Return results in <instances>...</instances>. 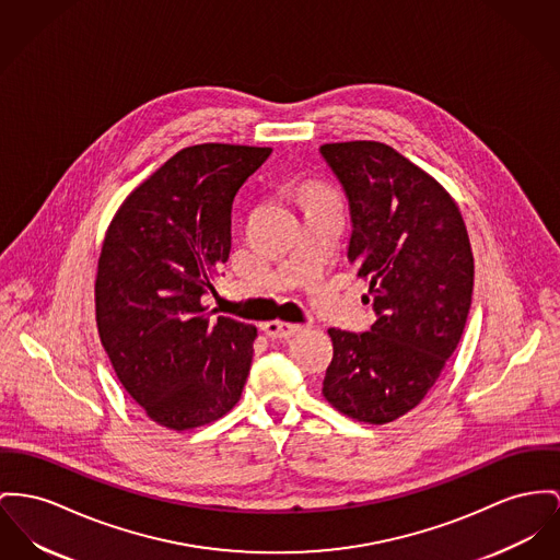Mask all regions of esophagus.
Masks as SVG:
<instances>
[{"label":"esophagus","mask_w":560,"mask_h":560,"mask_svg":"<svg viewBox=\"0 0 560 560\" xmlns=\"http://www.w3.org/2000/svg\"><path fill=\"white\" fill-rule=\"evenodd\" d=\"M265 336L271 339H287V337L295 336L301 331V325H291V323H280V320H271L262 325Z\"/></svg>","instance_id":"esophagus-1"}]
</instances>
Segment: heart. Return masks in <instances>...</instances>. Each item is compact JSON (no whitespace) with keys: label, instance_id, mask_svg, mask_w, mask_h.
Listing matches in <instances>:
<instances>
[{"label":"heart","instance_id":"1","mask_svg":"<svg viewBox=\"0 0 560 560\" xmlns=\"http://www.w3.org/2000/svg\"><path fill=\"white\" fill-rule=\"evenodd\" d=\"M314 192H325V190H318V188H316V190H314Z\"/></svg>","mask_w":560,"mask_h":560}]
</instances>
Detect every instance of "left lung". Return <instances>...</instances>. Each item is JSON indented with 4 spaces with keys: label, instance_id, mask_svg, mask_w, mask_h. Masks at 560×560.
Masks as SVG:
<instances>
[{
    "label": "left lung",
    "instance_id": "1",
    "mask_svg": "<svg viewBox=\"0 0 560 560\" xmlns=\"http://www.w3.org/2000/svg\"><path fill=\"white\" fill-rule=\"evenodd\" d=\"M350 210L348 261L370 280V331L329 329L323 395L350 418L384 424L413 410L456 350L474 293L463 217L429 174L380 142L320 147ZM370 301V298H368Z\"/></svg>",
    "mask_w": 560,
    "mask_h": 560
}]
</instances>
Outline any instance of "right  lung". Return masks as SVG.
Wrapping results in <instances>:
<instances>
[{"mask_svg":"<svg viewBox=\"0 0 560 560\" xmlns=\"http://www.w3.org/2000/svg\"><path fill=\"white\" fill-rule=\"evenodd\" d=\"M269 149L199 144L136 188L97 265V329L125 390L150 418L185 431L231 410L257 329L206 312L201 299L231 250V203Z\"/></svg>","mask_w":560,"mask_h":560,"instance_id":"right-lung-1","label":"right lung"}]
</instances>
